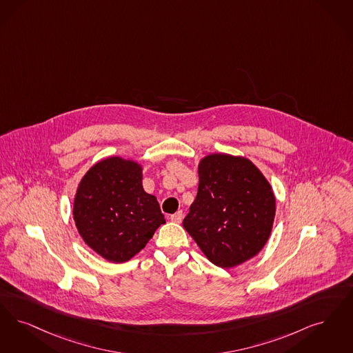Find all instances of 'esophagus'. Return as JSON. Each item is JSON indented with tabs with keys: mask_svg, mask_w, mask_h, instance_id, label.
<instances>
[{
	"mask_svg": "<svg viewBox=\"0 0 353 353\" xmlns=\"http://www.w3.org/2000/svg\"><path fill=\"white\" fill-rule=\"evenodd\" d=\"M183 216V212H174V214H172V215H170V221H172V222H174V223H181Z\"/></svg>",
	"mask_w": 353,
	"mask_h": 353,
	"instance_id": "1",
	"label": "esophagus"
}]
</instances>
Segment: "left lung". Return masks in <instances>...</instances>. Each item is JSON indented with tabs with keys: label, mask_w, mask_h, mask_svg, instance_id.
<instances>
[{
	"label": "left lung",
	"mask_w": 353,
	"mask_h": 353,
	"mask_svg": "<svg viewBox=\"0 0 353 353\" xmlns=\"http://www.w3.org/2000/svg\"><path fill=\"white\" fill-rule=\"evenodd\" d=\"M197 170V197L183 228L214 265L238 267L268 241L276 215L273 189L244 156L210 154Z\"/></svg>",
	"instance_id": "obj_1"
}]
</instances>
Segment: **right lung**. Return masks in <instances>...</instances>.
<instances>
[{"mask_svg":"<svg viewBox=\"0 0 353 353\" xmlns=\"http://www.w3.org/2000/svg\"><path fill=\"white\" fill-rule=\"evenodd\" d=\"M73 221L85 244L110 263H125L145 247L165 223L155 196L143 188L138 161L109 156L79 183Z\"/></svg>","mask_w":353,"mask_h":353,"instance_id":"add662e5","label":"right lung"}]
</instances>
